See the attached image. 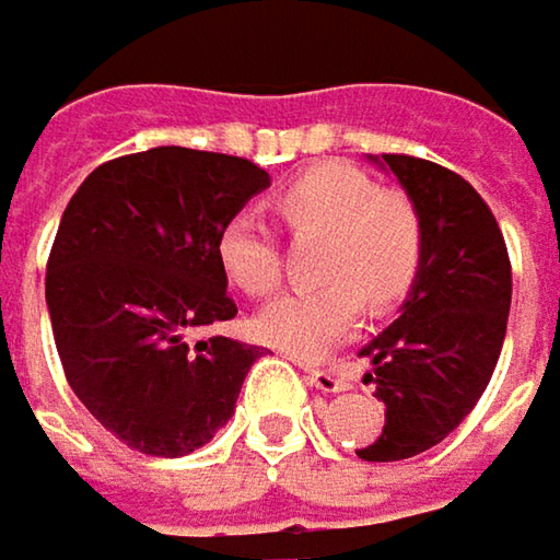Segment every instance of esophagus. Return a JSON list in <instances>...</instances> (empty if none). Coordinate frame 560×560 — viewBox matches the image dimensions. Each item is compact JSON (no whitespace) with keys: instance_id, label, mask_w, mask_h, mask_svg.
I'll use <instances>...</instances> for the list:
<instances>
[{"instance_id":"1","label":"esophagus","mask_w":560,"mask_h":560,"mask_svg":"<svg viewBox=\"0 0 560 560\" xmlns=\"http://www.w3.org/2000/svg\"><path fill=\"white\" fill-rule=\"evenodd\" d=\"M304 372H307V382L314 384V387H320V390H327V394L346 390V382L339 375L327 372V369H304Z\"/></svg>"}]
</instances>
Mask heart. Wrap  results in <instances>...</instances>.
I'll use <instances>...</instances> for the list:
<instances>
[{
	"instance_id": "b5f03b06",
	"label": "heart",
	"mask_w": 560,
	"mask_h": 560,
	"mask_svg": "<svg viewBox=\"0 0 560 560\" xmlns=\"http://www.w3.org/2000/svg\"><path fill=\"white\" fill-rule=\"evenodd\" d=\"M284 228L298 236L324 233L314 259L320 284L294 288L259 317V339L291 355L317 359L355 330L362 301L382 314L400 304L423 272L427 224L417 201L400 188L349 163H320L284 182L276 195ZM228 279L249 298L279 288V236L256 211H236L218 236Z\"/></svg>"
}]
</instances>
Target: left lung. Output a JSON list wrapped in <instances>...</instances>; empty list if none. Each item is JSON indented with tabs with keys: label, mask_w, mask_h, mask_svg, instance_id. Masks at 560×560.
<instances>
[{
	"label": "left lung",
	"mask_w": 560,
	"mask_h": 560,
	"mask_svg": "<svg viewBox=\"0 0 560 560\" xmlns=\"http://www.w3.org/2000/svg\"><path fill=\"white\" fill-rule=\"evenodd\" d=\"M427 224V259L400 317L359 355L384 400L382 435L355 448L400 462L439 445L481 400L510 317V253L471 182L420 156L382 153Z\"/></svg>",
	"instance_id": "8db88e82"
}]
</instances>
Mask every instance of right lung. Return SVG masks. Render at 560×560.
<instances>
[{"instance_id": "right-lung-1", "label": "right lung", "mask_w": 560, "mask_h": 560, "mask_svg": "<svg viewBox=\"0 0 560 560\" xmlns=\"http://www.w3.org/2000/svg\"><path fill=\"white\" fill-rule=\"evenodd\" d=\"M266 185L243 156L153 147L92 170L60 218L44 288L63 375L143 455L211 442L262 355L195 332L236 317L218 236Z\"/></svg>"}]
</instances>
